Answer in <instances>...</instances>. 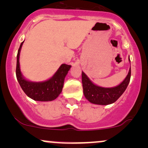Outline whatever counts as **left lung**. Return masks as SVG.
<instances>
[{"label": "left lung", "instance_id": "8db88e82", "mask_svg": "<svg viewBox=\"0 0 148 148\" xmlns=\"http://www.w3.org/2000/svg\"><path fill=\"white\" fill-rule=\"evenodd\" d=\"M130 78L131 67L128 74L121 84L113 88H103L93 84L87 75L82 72V84L85 97L95 104L108 105L114 103L127 89Z\"/></svg>", "mask_w": 148, "mask_h": 148}]
</instances>
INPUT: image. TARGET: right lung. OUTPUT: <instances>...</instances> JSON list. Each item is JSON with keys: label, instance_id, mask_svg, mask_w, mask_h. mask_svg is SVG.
Here are the masks:
<instances>
[{"label": "right lung", "instance_id": "right-lung-1", "mask_svg": "<svg viewBox=\"0 0 148 148\" xmlns=\"http://www.w3.org/2000/svg\"><path fill=\"white\" fill-rule=\"evenodd\" d=\"M23 42L20 45L16 56V75L20 86L25 95L35 101H49L56 99L62 92L64 78L72 66L66 64H61L54 75L47 81L42 82L28 81L22 75L20 69L19 56Z\"/></svg>", "mask_w": 148, "mask_h": 148}]
</instances>
